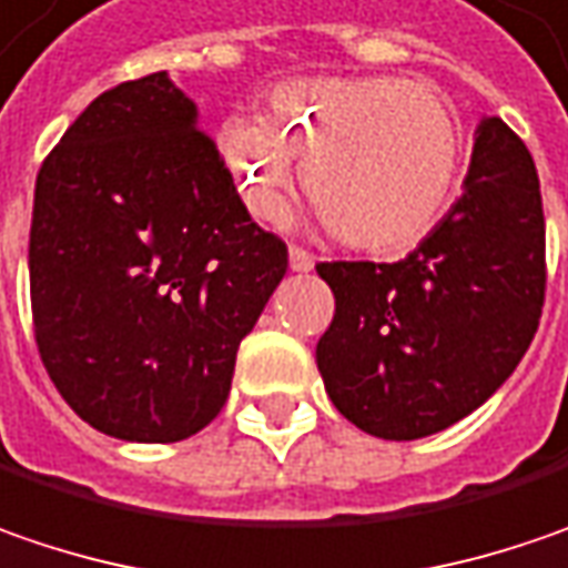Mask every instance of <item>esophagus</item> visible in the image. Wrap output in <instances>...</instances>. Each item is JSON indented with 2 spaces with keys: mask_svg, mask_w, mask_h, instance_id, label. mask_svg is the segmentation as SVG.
I'll use <instances>...</instances> for the list:
<instances>
[{
  "mask_svg": "<svg viewBox=\"0 0 568 568\" xmlns=\"http://www.w3.org/2000/svg\"><path fill=\"white\" fill-rule=\"evenodd\" d=\"M287 258H291V271H297V274H306V271H313V265H316V258L306 248H300V245L287 248Z\"/></svg>",
  "mask_w": 568,
  "mask_h": 568,
  "instance_id": "34e87169",
  "label": "esophagus"
}]
</instances>
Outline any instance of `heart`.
Instances as JSON below:
<instances>
[{
	"label": "heart",
	"mask_w": 568,
	"mask_h": 568,
	"mask_svg": "<svg viewBox=\"0 0 568 568\" xmlns=\"http://www.w3.org/2000/svg\"><path fill=\"white\" fill-rule=\"evenodd\" d=\"M223 175L255 220L287 211L294 162L335 236L361 252H406L447 211L464 140L450 104L403 75H306L274 85L258 121L216 130Z\"/></svg>",
	"instance_id": "heart-1"
}]
</instances>
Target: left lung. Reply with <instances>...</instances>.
Here are the masks:
<instances>
[{"mask_svg": "<svg viewBox=\"0 0 568 568\" xmlns=\"http://www.w3.org/2000/svg\"><path fill=\"white\" fill-rule=\"evenodd\" d=\"M534 159L476 128L464 191L403 262H323L335 316L316 345L328 399L383 440L438 435L511 377L540 323L547 262Z\"/></svg>", "mask_w": 568, "mask_h": 568, "instance_id": "8db88e82", "label": "left lung"}]
</instances>
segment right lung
Segmentation results:
<instances>
[{"label":"right lung","mask_w":568,"mask_h":568,"mask_svg":"<svg viewBox=\"0 0 568 568\" xmlns=\"http://www.w3.org/2000/svg\"><path fill=\"white\" fill-rule=\"evenodd\" d=\"M28 271L38 352L72 412L172 444L223 409L287 245L242 207L197 104L153 72L99 95L43 159Z\"/></svg>","instance_id":"right-lung-1"}]
</instances>
